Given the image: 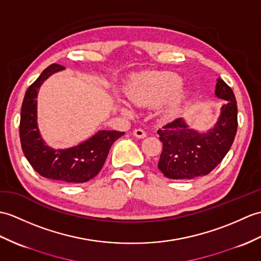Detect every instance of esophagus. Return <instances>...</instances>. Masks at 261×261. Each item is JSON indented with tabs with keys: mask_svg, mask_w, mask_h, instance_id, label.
Returning <instances> with one entry per match:
<instances>
[{
	"mask_svg": "<svg viewBox=\"0 0 261 261\" xmlns=\"http://www.w3.org/2000/svg\"><path fill=\"white\" fill-rule=\"evenodd\" d=\"M133 136L138 139H143L147 137V133H145L142 129H136L135 131H133Z\"/></svg>",
	"mask_w": 261,
	"mask_h": 261,
	"instance_id": "34e87169",
	"label": "esophagus"
}]
</instances>
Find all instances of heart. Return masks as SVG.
I'll list each match as a JSON object with an SVG mask.
<instances>
[{
  "mask_svg": "<svg viewBox=\"0 0 261 261\" xmlns=\"http://www.w3.org/2000/svg\"><path fill=\"white\" fill-rule=\"evenodd\" d=\"M182 80L170 72H143L132 79L126 88L128 98L139 107H158L163 120H174L182 113L189 92L181 87ZM121 111L128 114L125 107Z\"/></svg>",
  "mask_w": 261,
  "mask_h": 261,
  "instance_id": "1",
  "label": "heart"
}]
</instances>
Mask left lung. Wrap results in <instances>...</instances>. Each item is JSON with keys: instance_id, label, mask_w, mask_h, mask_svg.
I'll return each mask as SVG.
<instances>
[{"instance_id": "obj_1", "label": "left lung", "mask_w": 261, "mask_h": 261, "mask_svg": "<svg viewBox=\"0 0 261 261\" xmlns=\"http://www.w3.org/2000/svg\"><path fill=\"white\" fill-rule=\"evenodd\" d=\"M215 95L225 100L214 126L205 132L192 129L180 118L158 130L163 149L159 170L169 179L203 177L219 165L231 148L237 132V102L227 83L217 79Z\"/></svg>"}]
</instances>
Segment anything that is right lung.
<instances>
[{
	"label": "right lung",
	"mask_w": 261,
	"mask_h": 261,
	"mask_svg": "<svg viewBox=\"0 0 261 261\" xmlns=\"http://www.w3.org/2000/svg\"><path fill=\"white\" fill-rule=\"evenodd\" d=\"M62 70V65L51 64L27 90L21 109V145L30 165L42 177L68 184H82L100 172L111 145L124 132L99 130L87 140L65 149L48 145L38 125L36 98L44 81Z\"/></svg>",
	"instance_id": "add662e5"
}]
</instances>
